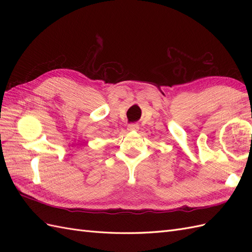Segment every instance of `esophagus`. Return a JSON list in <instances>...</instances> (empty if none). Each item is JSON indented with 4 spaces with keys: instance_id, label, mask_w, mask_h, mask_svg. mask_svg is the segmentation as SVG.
<instances>
[{
    "instance_id": "1",
    "label": "esophagus",
    "mask_w": 252,
    "mask_h": 252,
    "mask_svg": "<svg viewBox=\"0 0 252 252\" xmlns=\"http://www.w3.org/2000/svg\"><path fill=\"white\" fill-rule=\"evenodd\" d=\"M138 129H139V125L138 124L132 123V124H129L128 125V130L132 131V130H138Z\"/></svg>"
}]
</instances>
